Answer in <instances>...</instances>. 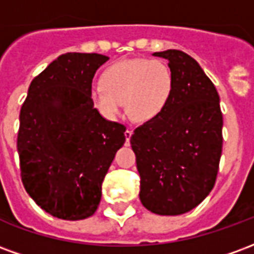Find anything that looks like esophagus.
<instances>
[{"label":"esophagus","instance_id":"obj_1","mask_svg":"<svg viewBox=\"0 0 254 254\" xmlns=\"http://www.w3.org/2000/svg\"><path fill=\"white\" fill-rule=\"evenodd\" d=\"M125 137H127V144H129L130 137H132V129L130 127H127V130H125Z\"/></svg>","mask_w":254,"mask_h":254}]
</instances>
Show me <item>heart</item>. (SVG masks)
Here are the masks:
<instances>
[{"instance_id":"obj_1","label":"heart","mask_w":254,"mask_h":254,"mask_svg":"<svg viewBox=\"0 0 254 254\" xmlns=\"http://www.w3.org/2000/svg\"><path fill=\"white\" fill-rule=\"evenodd\" d=\"M176 87L171 67L162 60L132 58L106 67L100 85L89 92L91 102L109 120L120 116L124 102L133 121H155L170 103Z\"/></svg>"}]
</instances>
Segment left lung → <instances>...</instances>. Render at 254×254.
<instances>
[{
    "label": "left lung",
    "instance_id": "left-lung-1",
    "mask_svg": "<svg viewBox=\"0 0 254 254\" xmlns=\"http://www.w3.org/2000/svg\"><path fill=\"white\" fill-rule=\"evenodd\" d=\"M166 58L176 87L155 121L134 129L130 144L140 174V200L158 215H181L212 190L222 155L223 117L212 81L181 50L154 53Z\"/></svg>",
    "mask_w": 254,
    "mask_h": 254
}]
</instances>
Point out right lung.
<instances>
[{
    "label": "right lung",
    "instance_id": "right-lung-1",
    "mask_svg": "<svg viewBox=\"0 0 254 254\" xmlns=\"http://www.w3.org/2000/svg\"><path fill=\"white\" fill-rule=\"evenodd\" d=\"M109 57L66 53L30 84L20 110L17 152L31 198L64 220L94 215L102 184L127 127L107 121L91 102L92 78Z\"/></svg>",
    "mask_w": 254,
    "mask_h": 254
}]
</instances>
